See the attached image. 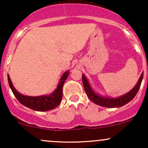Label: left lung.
<instances>
[{
    "mask_svg": "<svg viewBox=\"0 0 148 148\" xmlns=\"http://www.w3.org/2000/svg\"><path fill=\"white\" fill-rule=\"evenodd\" d=\"M143 77V72L142 73L141 76L139 78L138 82H137L136 85L134 86L133 89L131 90L129 92L123 95L118 97L113 98L110 97H101L99 95L96 94L93 91V90L92 89L90 85L88 79H86L84 74L82 75L84 90L86 91L88 97L92 102L96 103V104L101 106L107 107V108H118V107L123 106L124 105L127 104V103L130 102V101H132L134 99V97L136 96V95L137 94L139 88L140 87Z\"/></svg>",
    "mask_w": 148,
    "mask_h": 148,
    "instance_id": "left-lung-1",
    "label": "left lung"
}]
</instances>
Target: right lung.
<instances>
[{
	"label": "right lung",
	"instance_id": "obj_1",
	"mask_svg": "<svg viewBox=\"0 0 148 148\" xmlns=\"http://www.w3.org/2000/svg\"><path fill=\"white\" fill-rule=\"evenodd\" d=\"M69 74V71H67L62 74L57 88L54 90L53 92L49 95L38 97L25 96L21 94L14 88L9 75H8V79L9 86L13 94L21 104L34 111H47L53 109L60 103L62 97V86L65 80L68 77Z\"/></svg>",
	"mask_w": 148,
	"mask_h": 148
}]
</instances>
